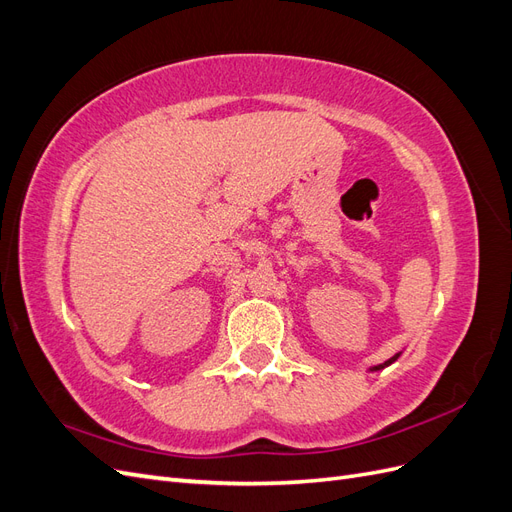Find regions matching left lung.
I'll return each instance as SVG.
<instances>
[{
  "label": "left lung",
  "instance_id": "1",
  "mask_svg": "<svg viewBox=\"0 0 512 512\" xmlns=\"http://www.w3.org/2000/svg\"><path fill=\"white\" fill-rule=\"evenodd\" d=\"M399 359V354H395V356H391L389 361H384V363H380V365H376V367H371V371H378V369H384V367H389L391 363H395Z\"/></svg>",
  "mask_w": 512,
  "mask_h": 512
}]
</instances>
